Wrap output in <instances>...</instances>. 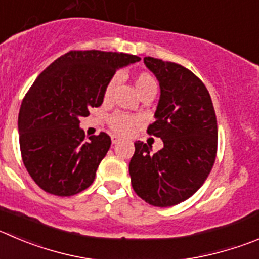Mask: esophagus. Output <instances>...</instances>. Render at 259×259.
<instances>
[{"mask_svg": "<svg viewBox=\"0 0 259 259\" xmlns=\"http://www.w3.org/2000/svg\"><path fill=\"white\" fill-rule=\"evenodd\" d=\"M111 141H112V144H116V143H118V142L121 141V139H120L117 135H111Z\"/></svg>", "mask_w": 259, "mask_h": 259, "instance_id": "34e87169", "label": "esophagus"}]
</instances>
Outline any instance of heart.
<instances>
[{"label":"heart","instance_id":"heart-1","mask_svg":"<svg viewBox=\"0 0 259 259\" xmlns=\"http://www.w3.org/2000/svg\"><path fill=\"white\" fill-rule=\"evenodd\" d=\"M117 78L113 76L106 85L105 92H103V98L105 101H110L112 97L113 89H115ZM134 85L139 96H144L148 93H156L157 91V81L156 79L148 72H139L135 75ZM141 122V120L137 116H132L125 112H115L108 118V125L115 133L120 135H127L132 133V130Z\"/></svg>","mask_w":259,"mask_h":259}]
</instances>
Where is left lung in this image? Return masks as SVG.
I'll return each instance as SVG.
<instances>
[{"label": "left lung", "instance_id": "left-lung-1", "mask_svg": "<svg viewBox=\"0 0 259 259\" xmlns=\"http://www.w3.org/2000/svg\"><path fill=\"white\" fill-rule=\"evenodd\" d=\"M161 88L156 121L147 129L163 148L135 143L129 174L134 192L156 207H171L192 197L206 181L217 153V120L206 85L175 62L144 57Z\"/></svg>", "mask_w": 259, "mask_h": 259}]
</instances>
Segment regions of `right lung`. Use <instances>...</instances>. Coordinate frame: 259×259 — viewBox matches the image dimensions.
Instances as JSON below:
<instances>
[{"label": "right lung", "instance_id": "obj_1", "mask_svg": "<svg viewBox=\"0 0 259 259\" xmlns=\"http://www.w3.org/2000/svg\"><path fill=\"white\" fill-rule=\"evenodd\" d=\"M141 57L105 51H70L39 74L21 102L18 127L23 162L35 184L59 197L89 187L108 152L106 133L79 127L89 108L100 107L116 70Z\"/></svg>", "mask_w": 259, "mask_h": 259}]
</instances>
